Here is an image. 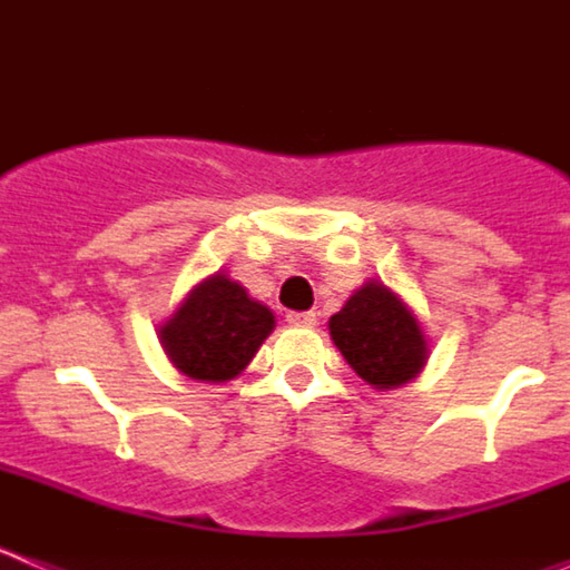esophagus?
<instances>
[{"mask_svg": "<svg viewBox=\"0 0 570 570\" xmlns=\"http://www.w3.org/2000/svg\"><path fill=\"white\" fill-rule=\"evenodd\" d=\"M285 320H288L291 325H296V328H314V325H316L314 311H291Z\"/></svg>", "mask_w": 570, "mask_h": 570, "instance_id": "obj_1", "label": "esophagus"}]
</instances>
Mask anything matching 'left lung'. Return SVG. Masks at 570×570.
<instances>
[{
    "label": "left lung",
    "instance_id": "8db88e82",
    "mask_svg": "<svg viewBox=\"0 0 570 570\" xmlns=\"http://www.w3.org/2000/svg\"><path fill=\"white\" fill-rule=\"evenodd\" d=\"M328 328L347 365L374 387L405 385L428 360L420 322L382 282H365Z\"/></svg>",
    "mask_w": 570,
    "mask_h": 570
}]
</instances>
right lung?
Segmentation results:
<instances>
[{
    "instance_id": "1",
    "label": "right lung",
    "mask_w": 570,
    "mask_h": 570,
    "mask_svg": "<svg viewBox=\"0 0 570 570\" xmlns=\"http://www.w3.org/2000/svg\"><path fill=\"white\" fill-rule=\"evenodd\" d=\"M274 325L271 308L250 299L239 282L214 274L159 328V342L190 380L228 382L254 360Z\"/></svg>"
}]
</instances>
